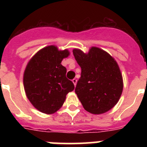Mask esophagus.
Here are the masks:
<instances>
[{
    "mask_svg": "<svg viewBox=\"0 0 147 147\" xmlns=\"http://www.w3.org/2000/svg\"><path fill=\"white\" fill-rule=\"evenodd\" d=\"M72 82H73V83H74V85L76 86V83H77V80H76V79H74V80H72Z\"/></svg>",
    "mask_w": 147,
    "mask_h": 147,
    "instance_id": "obj_1",
    "label": "esophagus"
}]
</instances>
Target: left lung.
<instances>
[{
  "label": "left lung",
  "mask_w": 147,
  "mask_h": 147,
  "mask_svg": "<svg viewBox=\"0 0 147 147\" xmlns=\"http://www.w3.org/2000/svg\"><path fill=\"white\" fill-rule=\"evenodd\" d=\"M73 54L82 68L75 93L84 109L95 115L111 110L124 88L117 62L107 51L94 46L88 53L74 49Z\"/></svg>",
  "instance_id": "left-lung-1"
}]
</instances>
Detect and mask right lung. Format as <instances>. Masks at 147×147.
I'll use <instances>...</instances> for the list:
<instances>
[{
  "instance_id": "1",
  "label": "right lung",
  "mask_w": 147,
  "mask_h": 147,
  "mask_svg": "<svg viewBox=\"0 0 147 147\" xmlns=\"http://www.w3.org/2000/svg\"><path fill=\"white\" fill-rule=\"evenodd\" d=\"M70 55L67 49L59 50L48 45L38 51L28 61L23 74L26 95L35 108L41 113L53 114L62 107L66 95L74 85L66 78L62 59Z\"/></svg>"
}]
</instances>
